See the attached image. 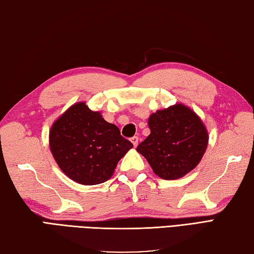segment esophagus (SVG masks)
Here are the masks:
<instances>
[{"label":"esophagus","mask_w":254,"mask_h":254,"mask_svg":"<svg viewBox=\"0 0 254 254\" xmlns=\"http://www.w3.org/2000/svg\"><path fill=\"white\" fill-rule=\"evenodd\" d=\"M130 141L132 142V145H133V146L137 147V145H138V141H139V138H138L137 136H133V137H131V138H130Z\"/></svg>","instance_id":"esophagus-1"}]
</instances>
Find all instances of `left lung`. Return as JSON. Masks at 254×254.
I'll return each mask as SVG.
<instances>
[{
	"instance_id": "8db88e82",
	"label": "left lung",
	"mask_w": 254,
	"mask_h": 254,
	"mask_svg": "<svg viewBox=\"0 0 254 254\" xmlns=\"http://www.w3.org/2000/svg\"><path fill=\"white\" fill-rule=\"evenodd\" d=\"M150 135L137 147L155 174L175 180L194 169L208 146V131L199 116L183 104L151 114Z\"/></svg>"
}]
</instances>
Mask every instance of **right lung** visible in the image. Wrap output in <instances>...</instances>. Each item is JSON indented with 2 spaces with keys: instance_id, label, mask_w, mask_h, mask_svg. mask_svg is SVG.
I'll use <instances>...</instances> for the list:
<instances>
[{
  "instance_id": "right-lung-1",
  "label": "right lung",
  "mask_w": 254,
  "mask_h": 254,
  "mask_svg": "<svg viewBox=\"0 0 254 254\" xmlns=\"http://www.w3.org/2000/svg\"><path fill=\"white\" fill-rule=\"evenodd\" d=\"M132 147L116 125L84 102L70 106L50 130V148L57 165L68 178L85 186L107 181Z\"/></svg>"
}]
</instances>
